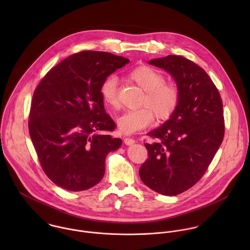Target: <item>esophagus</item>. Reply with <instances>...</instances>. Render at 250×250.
Instances as JSON below:
<instances>
[{"label": "esophagus", "mask_w": 250, "mask_h": 250, "mask_svg": "<svg viewBox=\"0 0 250 250\" xmlns=\"http://www.w3.org/2000/svg\"><path fill=\"white\" fill-rule=\"evenodd\" d=\"M135 140L134 139H132V138H126V139H124V143L126 145H132L133 143H135Z\"/></svg>", "instance_id": "obj_1"}]
</instances>
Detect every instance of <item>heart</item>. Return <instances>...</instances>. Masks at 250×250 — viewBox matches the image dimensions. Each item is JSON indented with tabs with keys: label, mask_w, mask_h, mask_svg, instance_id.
<instances>
[{
	"label": "heart",
	"mask_w": 250,
	"mask_h": 250,
	"mask_svg": "<svg viewBox=\"0 0 250 250\" xmlns=\"http://www.w3.org/2000/svg\"><path fill=\"white\" fill-rule=\"evenodd\" d=\"M128 78L144 92L141 108L124 112L117 119L121 133L130 135L149 126L154 116L159 121L167 120L177 109L181 99L178 86L172 83H165V76L148 65L137 66L128 73ZM105 105L118 108V86L115 77H108L100 88Z\"/></svg>",
	"instance_id": "heart-1"
}]
</instances>
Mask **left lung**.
Wrapping results in <instances>:
<instances>
[{
    "label": "left lung",
    "mask_w": 250,
    "mask_h": 250,
    "mask_svg": "<svg viewBox=\"0 0 250 250\" xmlns=\"http://www.w3.org/2000/svg\"><path fill=\"white\" fill-rule=\"evenodd\" d=\"M150 64L168 72L181 92L178 107L147 135L148 159L140 168L143 183L164 195H177L206 172L224 137L223 106L209 75L193 62L169 55Z\"/></svg>",
    "instance_id": "obj_1"
}]
</instances>
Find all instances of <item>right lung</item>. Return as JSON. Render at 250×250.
<instances>
[{
  "instance_id": "1",
  "label": "right lung",
  "mask_w": 250,
  "mask_h": 250,
  "mask_svg": "<svg viewBox=\"0 0 250 250\" xmlns=\"http://www.w3.org/2000/svg\"><path fill=\"white\" fill-rule=\"evenodd\" d=\"M129 60L107 52L74 54L48 72L34 92L29 131L45 174L71 191L88 189L105 174L106 157L121 139L106 113L100 88Z\"/></svg>"
}]
</instances>
